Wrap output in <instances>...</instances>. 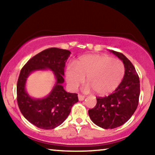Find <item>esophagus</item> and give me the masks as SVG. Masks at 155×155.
<instances>
[{"label": "esophagus", "instance_id": "esophagus-1", "mask_svg": "<svg viewBox=\"0 0 155 155\" xmlns=\"http://www.w3.org/2000/svg\"><path fill=\"white\" fill-rule=\"evenodd\" d=\"M84 98H85V97L83 96V95L78 94V99H79V101H83Z\"/></svg>", "mask_w": 155, "mask_h": 155}]
</instances>
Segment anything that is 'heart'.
Returning a JSON list of instances; mask_svg holds the SVG:
<instances>
[{"mask_svg":"<svg viewBox=\"0 0 155 155\" xmlns=\"http://www.w3.org/2000/svg\"><path fill=\"white\" fill-rule=\"evenodd\" d=\"M125 68L121 61L106 55L90 54L80 57L74 66L70 64L65 69V80L71 90H75L84 78L88 83L85 91L92 90L104 96L116 90L122 81Z\"/></svg>","mask_w":155,"mask_h":155,"instance_id":"b5f03b06","label":"heart"}]
</instances>
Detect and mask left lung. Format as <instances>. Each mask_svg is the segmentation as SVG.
Masks as SVG:
<instances>
[{"mask_svg": "<svg viewBox=\"0 0 155 155\" xmlns=\"http://www.w3.org/2000/svg\"><path fill=\"white\" fill-rule=\"evenodd\" d=\"M123 61L125 74L115 91L105 97H97V104L88 114L92 122L104 129L124 124L136 110L140 96V80L132 63L121 53L109 50Z\"/></svg>", "mask_w": 155, "mask_h": 155, "instance_id": "left-lung-1", "label": "left lung"}]
</instances>
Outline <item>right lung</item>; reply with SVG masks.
Segmentation results:
<instances>
[{
  "label": "right lung",
  "mask_w": 155,
  "mask_h": 155,
  "mask_svg": "<svg viewBox=\"0 0 155 155\" xmlns=\"http://www.w3.org/2000/svg\"><path fill=\"white\" fill-rule=\"evenodd\" d=\"M71 54L68 50L48 48L32 57L21 70L17 84L19 109L24 117L38 128L50 130L60 126L78 101V94L67 92L62 85L65 62ZM45 69L54 73L56 79L54 87L44 98L31 97L26 90L27 78L34 71Z\"/></svg>",
  "instance_id": "right-lung-1"
}]
</instances>
